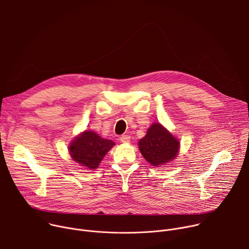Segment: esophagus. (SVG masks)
I'll use <instances>...</instances> for the list:
<instances>
[{"instance_id":"1","label":"esophagus","mask_w":249,"mask_h":249,"mask_svg":"<svg viewBox=\"0 0 249 249\" xmlns=\"http://www.w3.org/2000/svg\"><path fill=\"white\" fill-rule=\"evenodd\" d=\"M130 140H131V138H130V136H128V135H122V136L120 137V141L122 142V143H129Z\"/></svg>"}]
</instances>
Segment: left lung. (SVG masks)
<instances>
[{"instance_id": "left-lung-1", "label": "left lung", "mask_w": 249, "mask_h": 249, "mask_svg": "<svg viewBox=\"0 0 249 249\" xmlns=\"http://www.w3.org/2000/svg\"><path fill=\"white\" fill-rule=\"evenodd\" d=\"M179 141L174 138L161 124L153 123L147 135L139 141V150L153 166L163 165L178 155Z\"/></svg>"}]
</instances>
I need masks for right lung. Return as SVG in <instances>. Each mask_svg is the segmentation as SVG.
Returning a JSON list of instances; mask_svg holds the SVG:
<instances>
[{"label": "right lung", "mask_w": 249, "mask_h": 249, "mask_svg": "<svg viewBox=\"0 0 249 249\" xmlns=\"http://www.w3.org/2000/svg\"><path fill=\"white\" fill-rule=\"evenodd\" d=\"M115 145L111 140L103 139L95 132L86 130L70 144L69 152L72 159L89 169L98 167L100 161Z\"/></svg>", "instance_id": "right-lung-1"}]
</instances>
